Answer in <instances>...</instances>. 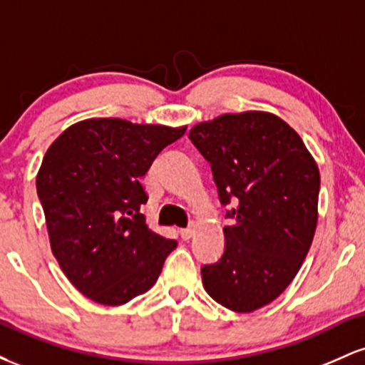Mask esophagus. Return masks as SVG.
Instances as JSON below:
<instances>
[{"label":"esophagus","mask_w":365,"mask_h":365,"mask_svg":"<svg viewBox=\"0 0 365 365\" xmlns=\"http://www.w3.org/2000/svg\"><path fill=\"white\" fill-rule=\"evenodd\" d=\"M194 233H195V226L194 225L188 226V228L180 230V237H182L183 240H188V238H192V237H194Z\"/></svg>","instance_id":"obj_1"}]
</instances>
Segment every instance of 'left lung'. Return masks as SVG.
I'll list each match as a JSON object with an SVG mask.
<instances>
[{
    "label": "left lung",
    "mask_w": 365,
    "mask_h": 365,
    "mask_svg": "<svg viewBox=\"0 0 365 365\" xmlns=\"http://www.w3.org/2000/svg\"><path fill=\"white\" fill-rule=\"evenodd\" d=\"M188 137L211 163L226 217L221 259L200 269L206 292L235 312H254L287 290L311 249L319 168L287 121L267 111L225 113Z\"/></svg>",
    "instance_id": "8db88e82"
}]
</instances>
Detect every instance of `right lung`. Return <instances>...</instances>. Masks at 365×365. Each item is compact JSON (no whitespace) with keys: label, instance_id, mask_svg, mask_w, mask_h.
Wrapping results in <instances>:
<instances>
[{"label":"right lung","instance_id":"add662e5","mask_svg":"<svg viewBox=\"0 0 365 365\" xmlns=\"http://www.w3.org/2000/svg\"><path fill=\"white\" fill-rule=\"evenodd\" d=\"M185 130L89 118L66 128L46 150L36 187L53 255L94 302L121 305L148 292L177 247L145 223L140 178Z\"/></svg>","mask_w":365,"mask_h":365}]
</instances>
